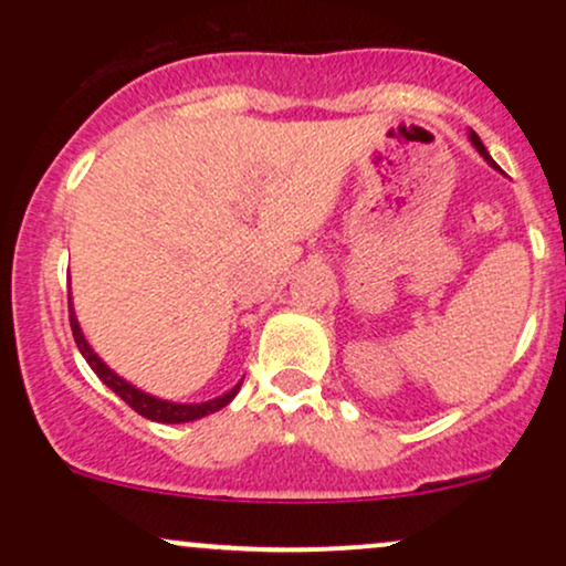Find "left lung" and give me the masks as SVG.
Here are the masks:
<instances>
[{"mask_svg": "<svg viewBox=\"0 0 566 566\" xmlns=\"http://www.w3.org/2000/svg\"><path fill=\"white\" fill-rule=\"evenodd\" d=\"M471 143H473V146H476V148H479V154H482V157H484L486 161H490V165H495V161H492V157H490V154H486L484 143H482V140H479V135H476V133H471Z\"/></svg>", "mask_w": 566, "mask_h": 566, "instance_id": "left-lung-1", "label": "left lung"}]
</instances>
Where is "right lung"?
Segmentation results:
<instances>
[{
	"label": "right lung",
	"mask_w": 566,
	"mask_h": 566,
	"mask_svg": "<svg viewBox=\"0 0 566 566\" xmlns=\"http://www.w3.org/2000/svg\"><path fill=\"white\" fill-rule=\"evenodd\" d=\"M69 322H71V333H74V340L76 346H80L82 356L87 359V365L95 369V375L106 382L112 391L119 396L125 405H129L135 409V412L143 415V418L148 420H157V423H188V420H197V418H205V415L210 412H218V409H223L229 401L237 396L239 388H242V382H239L237 388H231L229 394L218 396V399L212 401H201V405H172V401H161V399H154V396L138 391L135 386H129L127 380H122L119 375H114L112 369L103 365L101 359L93 354V348L87 346V340H84L82 329H80V322H76L74 311H71V301H69Z\"/></svg>",
	"instance_id": "add662e5"
}]
</instances>
